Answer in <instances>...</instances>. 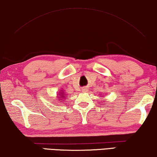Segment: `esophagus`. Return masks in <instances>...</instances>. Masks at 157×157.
Masks as SVG:
<instances>
[{"label": "esophagus", "instance_id": "esophagus-1", "mask_svg": "<svg viewBox=\"0 0 157 157\" xmlns=\"http://www.w3.org/2000/svg\"><path fill=\"white\" fill-rule=\"evenodd\" d=\"M82 91H83V92H87V91H88V89H87V88H83V89H82Z\"/></svg>", "mask_w": 157, "mask_h": 157}]
</instances>
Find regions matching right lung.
Instances as JSON below:
<instances>
[{
  "mask_svg": "<svg viewBox=\"0 0 157 157\" xmlns=\"http://www.w3.org/2000/svg\"><path fill=\"white\" fill-rule=\"evenodd\" d=\"M66 93L64 92V90H59V93L57 95V100L59 101V102H61V101H63L64 99H65L66 98Z\"/></svg>",
  "mask_w": 157,
  "mask_h": 157,
  "instance_id": "right-lung-1",
  "label": "right lung"
}]
</instances>
